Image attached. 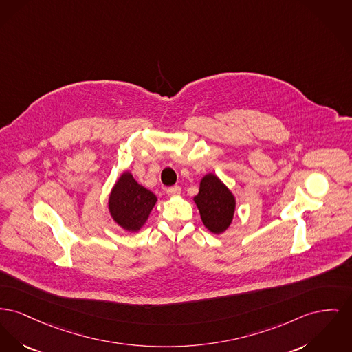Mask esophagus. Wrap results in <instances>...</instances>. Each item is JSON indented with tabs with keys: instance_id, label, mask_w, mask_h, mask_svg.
I'll return each mask as SVG.
<instances>
[{
	"instance_id": "1",
	"label": "esophagus",
	"mask_w": 352,
	"mask_h": 352,
	"mask_svg": "<svg viewBox=\"0 0 352 352\" xmlns=\"http://www.w3.org/2000/svg\"><path fill=\"white\" fill-rule=\"evenodd\" d=\"M167 195L168 197H177V195H179L181 194V187L179 186H173V187H168L167 188Z\"/></svg>"
}]
</instances>
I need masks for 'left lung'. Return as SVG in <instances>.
<instances>
[{"mask_svg":"<svg viewBox=\"0 0 352 352\" xmlns=\"http://www.w3.org/2000/svg\"><path fill=\"white\" fill-rule=\"evenodd\" d=\"M194 202L204 225L211 232L222 234L231 225L235 212V198L217 175L206 174L202 178Z\"/></svg>","mask_w":352,"mask_h":352,"instance_id":"8db88e82","label":"left lung"}]
</instances>
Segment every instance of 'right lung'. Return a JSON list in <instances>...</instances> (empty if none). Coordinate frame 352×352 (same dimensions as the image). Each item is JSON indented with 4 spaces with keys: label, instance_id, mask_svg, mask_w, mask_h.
<instances>
[{
    "label": "right lung",
    "instance_id": "right-lung-1",
    "mask_svg": "<svg viewBox=\"0 0 352 352\" xmlns=\"http://www.w3.org/2000/svg\"><path fill=\"white\" fill-rule=\"evenodd\" d=\"M155 202L157 197L124 171L110 192L109 211L118 226L137 232L145 225Z\"/></svg>",
    "mask_w": 352,
    "mask_h": 352
}]
</instances>
